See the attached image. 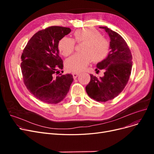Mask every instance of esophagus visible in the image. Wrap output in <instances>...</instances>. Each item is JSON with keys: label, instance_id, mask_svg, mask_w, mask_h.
Masks as SVG:
<instances>
[{"label": "esophagus", "instance_id": "34e87169", "mask_svg": "<svg viewBox=\"0 0 154 154\" xmlns=\"http://www.w3.org/2000/svg\"><path fill=\"white\" fill-rule=\"evenodd\" d=\"M79 75V73H77V72H74L72 73V75H73V77H74V79H76L78 75Z\"/></svg>", "mask_w": 154, "mask_h": 154}]
</instances>
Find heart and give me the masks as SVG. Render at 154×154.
Returning a JSON list of instances; mask_svg holds the SVG:
<instances>
[{
	"mask_svg": "<svg viewBox=\"0 0 154 154\" xmlns=\"http://www.w3.org/2000/svg\"><path fill=\"white\" fill-rule=\"evenodd\" d=\"M75 41L84 42L82 54H75L66 61V68L74 72L83 71L92 60L99 62L107 57L110 51L108 40L101 36L100 32L93 28H84L74 33ZM59 49L64 56H69L74 51L75 42L67 37L62 38L59 42Z\"/></svg>",
	"mask_w": 154,
	"mask_h": 154,
	"instance_id": "1",
	"label": "heart"
}]
</instances>
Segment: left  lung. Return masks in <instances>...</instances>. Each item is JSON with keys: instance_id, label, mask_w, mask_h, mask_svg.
<instances>
[{"instance_id": "obj_1", "label": "left lung", "mask_w": 154, "mask_h": 154, "mask_svg": "<svg viewBox=\"0 0 154 154\" xmlns=\"http://www.w3.org/2000/svg\"><path fill=\"white\" fill-rule=\"evenodd\" d=\"M108 34L110 52L97 64L96 71L103 69L104 75L97 78L91 74L85 90L91 98L99 102L112 100L122 92L130 77L132 67L131 52L122 37L107 27H99Z\"/></svg>"}]
</instances>
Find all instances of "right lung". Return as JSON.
Instances as JSON below:
<instances>
[{
	"mask_svg": "<svg viewBox=\"0 0 154 154\" xmlns=\"http://www.w3.org/2000/svg\"><path fill=\"white\" fill-rule=\"evenodd\" d=\"M68 27L52 26L35 34L23 49L20 67L23 82L35 97L48 103L61 102L73 82L72 74L60 75L63 61L59 57V40L69 34Z\"/></svg>",
	"mask_w": 154,
	"mask_h": 154,
	"instance_id": "add662e5",
	"label": "right lung"
}]
</instances>
